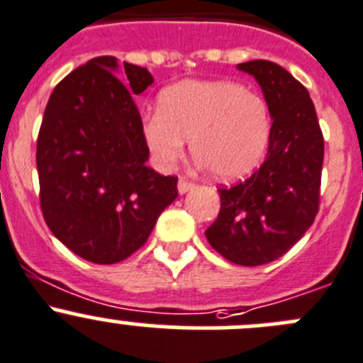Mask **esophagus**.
<instances>
[{
    "mask_svg": "<svg viewBox=\"0 0 363 363\" xmlns=\"http://www.w3.org/2000/svg\"><path fill=\"white\" fill-rule=\"evenodd\" d=\"M193 188H195V182H191L186 177H179V193H186Z\"/></svg>",
    "mask_w": 363,
    "mask_h": 363,
    "instance_id": "esophagus-1",
    "label": "esophagus"
}]
</instances>
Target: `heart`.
<instances>
[{"mask_svg":"<svg viewBox=\"0 0 363 363\" xmlns=\"http://www.w3.org/2000/svg\"><path fill=\"white\" fill-rule=\"evenodd\" d=\"M142 135L161 167L184 154L221 181H232L259 167L271 136L266 101L234 81H182L157 97V113L143 121Z\"/></svg>","mask_w":363,"mask_h":363,"instance_id":"obj_1","label":"heart"}]
</instances>
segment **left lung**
<instances>
[{
    "label": "left lung",
    "mask_w": 363,
    "mask_h": 363,
    "mask_svg": "<svg viewBox=\"0 0 363 363\" xmlns=\"http://www.w3.org/2000/svg\"><path fill=\"white\" fill-rule=\"evenodd\" d=\"M260 84L269 108V149L259 170L220 186L221 207L206 230L209 245L239 266H262L289 252L318 216L325 140L308 90L282 65L239 63Z\"/></svg>",
    "instance_id": "obj_1"
}]
</instances>
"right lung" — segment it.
<instances>
[{"mask_svg":"<svg viewBox=\"0 0 363 363\" xmlns=\"http://www.w3.org/2000/svg\"><path fill=\"white\" fill-rule=\"evenodd\" d=\"M115 56H97L67 74L45 106L37 138L40 209L52 234L81 259L115 264L149 239L177 199V177L145 161L149 147L135 96L152 76Z\"/></svg>","mask_w":363,"mask_h":363,"instance_id":"obj_1","label":"right lung"}]
</instances>
